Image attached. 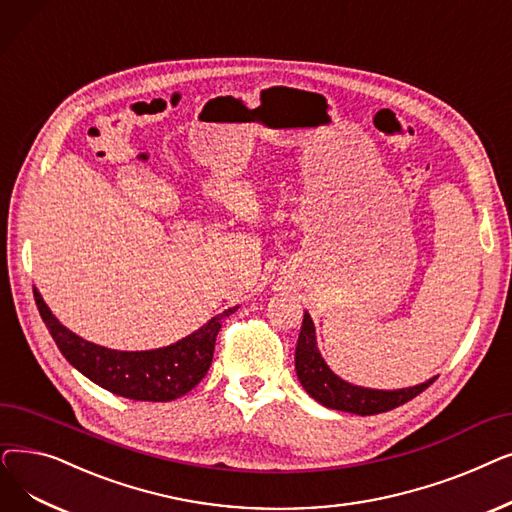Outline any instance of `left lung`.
Masks as SVG:
<instances>
[{
    "label": "left lung",
    "mask_w": 512,
    "mask_h": 512,
    "mask_svg": "<svg viewBox=\"0 0 512 512\" xmlns=\"http://www.w3.org/2000/svg\"><path fill=\"white\" fill-rule=\"evenodd\" d=\"M296 373L310 398H314L327 408L352 412V415L360 417L379 415V412L392 410L419 396L423 389H427L435 381V377H431L425 383L402 389H373L344 381L329 369V364L321 356L319 346H316L314 323L308 312H304V321L296 346Z\"/></svg>",
    "instance_id": "left-lung-1"
}]
</instances>
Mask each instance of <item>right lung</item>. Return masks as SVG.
<instances>
[{"mask_svg":"<svg viewBox=\"0 0 512 512\" xmlns=\"http://www.w3.org/2000/svg\"><path fill=\"white\" fill-rule=\"evenodd\" d=\"M33 294L45 327L72 367L116 396L145 402H170L191 392L210 369L223 319L237 310L233 306L212 316L206 325L177 344L158 350L123 352L97 346L72 333L47 308L37 287H33Z\"/></svg>","mask_w":512,"mask_h":512,"instance_id":"1","label":"right lung"}]
</instances>
